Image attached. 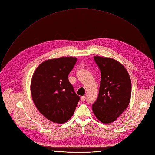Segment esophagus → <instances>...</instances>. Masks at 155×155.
I'll return each instance as SVG.
<instances>
[{
  "label": "esophagus",
  "instance_id": "esophagus-1",
  "mask_svg": "<svg viewBox=\"0 0 155 155\" xmlns=\"http://www.w3.org/2000/svg\"><path fill=\"white\" fill-rule=\"evenodd\" d=\"M85 99H86V97L85 96H83L81 97V101H84L85 100Z\"/></svg>",
  "mask_w": 155,
  "mask_h": 155
}]
</instances>
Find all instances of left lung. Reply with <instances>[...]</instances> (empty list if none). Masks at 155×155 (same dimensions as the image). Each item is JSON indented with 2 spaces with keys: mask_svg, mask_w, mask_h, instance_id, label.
<instances>
[{
  "mask_svg": "<svg viewBox=\"0 0 155 155\" xmlns=\"http://www.w3.org/2000/svg\"><path fill=\"white\" fill-rule=\"evenodd\" d=\"M101 72L99 94L92 110L102 123L114 121L128 107L131 96V81L125 67L117 61L100 56L94 57Z\"/></svg>",
  "mask_w": 155,
  "mask_h": 155,
  "instance_id": "8db88e82",
  "label": "left lung"
}]
</instances>
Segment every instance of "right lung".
Returning <instances> with one entry per match:
<instances>
[{"label": "right lung", "mask_w": 155, "mask_h": 155, "mask_svg": "<svg viewBox=\"0 0 155 155\" xmlns=\"http://www.w3.org/2000/svg\"><path fill=\"white\" fill-rule=\"evenodd\" d=\"M77 60L76 58L63 57L45 61L33 75V101L41 113L53 122L67 121L80 99L68 80V74Z\"/></svg>", "instance_id": "1"}]
</instances>
